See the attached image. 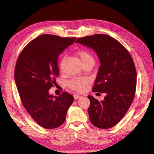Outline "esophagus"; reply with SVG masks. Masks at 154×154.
Returning a JSON list of instances; mask_svg holds the SVG:
<instances>
[{
  "mask_svg": "<svg viewBox=\"0 0 154 154\" xmlns=\"http://www.w3.org/2000/svg\"><path fill=\"white\" fill-rule=\"evenodd\" d=\"M81 97H82L81 96L78 95V94H74V99H75V100H78V99H79Z\"/></svg>",
  "mask_w": 154,
  "mask_h": 154,
  "instance_id": "1",
  "label": "esophagus"
}]
</instances>
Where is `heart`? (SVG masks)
I'll list each match as a JSON object with an SVG mask.
<instances>
[{
  "instance_id": "heart-1",
  "label": "heart",
  "mask_w": 154,
  "mask_h": 154,
  "mask_svg": "<svg viewBox=\"0 0 154 154\" xmlns=\"http://www.w3.org/2000/svg\"><path fill=\"white\" fill-rule=\"evenodd\" d=\"M78 57L80 58L81 61L83 64H84L91 60H94L91 54L89 52H88L86 50H79L77 52ZM65 60H62L61 62V67L62 68L63 66V63ZM90 80L87 78H75L73 80L70 81L68 85L70 88L72 89L76 90L77 91H84L87 85L89 84Z\"/></svg>"
}]
</instances>
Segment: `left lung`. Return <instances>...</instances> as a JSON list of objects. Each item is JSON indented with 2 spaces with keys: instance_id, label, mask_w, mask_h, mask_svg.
Returning a JSON list of instances; mask_svg holds the SVG:
<instances>
[{
  "instance_id": "8db88e82",
  "label": "left lung",
  "mask_w": 154,
  "mask_h": 154,
  "mask_svg": "<svg viewBox=\"0 0 154 154\" xmlns=\"http://www.w3.org/2000/svg\"><path fill=\"white\" fill-rule=\"evenodd\" d=\"M76 43L92 48L98 57L100 66L92 92L106 96L102 101L88 96V113L95 127L110 128L123 118L134 100L137 82L134 61L124 46L109 35L87 36Z\"/></svg>"
}]
</instances>
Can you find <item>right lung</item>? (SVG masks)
<instances>
[{"mask_svg": "<svg viewBox=\"0 0 154 154\" xmlns=\"http://www.w3.org/2000/svg\"><path fill=\"white\" fill-rule=\"evenodd\" d=\"M76 38L42 35L22 50L15 69V81L22 103L35 122L47 129L61 126L74 97L66 92L59 96L49 90L59 76V55Z\"/></svg>", "mask_w": 154, "mask_h": 154, "instance_id": "add662e5", "label": "right lung"}]
</instances>
